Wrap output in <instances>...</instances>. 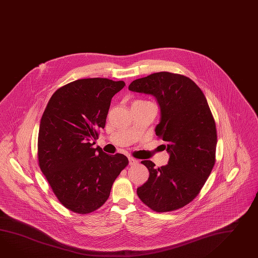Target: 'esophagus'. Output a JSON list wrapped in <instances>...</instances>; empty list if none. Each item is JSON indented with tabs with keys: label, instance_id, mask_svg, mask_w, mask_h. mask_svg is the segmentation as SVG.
I'll list each match as a JSON object with an SVG mask.
<instances>
[{
	"label": "esophagus",
	"instance_id": "obj_1",
	"mask_svg": "<svg viewBox=\"0 0 258 258\" xmlns=\"http://www.w3.org/2000/svg\"><path fill=\"white\" fill-rule=\"evenodd\" d=\"M128 162H130V165H135V164L138 163V160L133 157H128Z\"/></svg>",
	"mask_w": 258,
	"mask_h": 258
}]
</instances>
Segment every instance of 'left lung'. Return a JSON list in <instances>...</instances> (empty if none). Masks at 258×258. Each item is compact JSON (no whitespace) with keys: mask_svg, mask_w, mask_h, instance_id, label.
<instances>
[{"mask_svg":"<svg viewBox=\"0 0 258 258\" xmlns=\"http://www.w3.org/2000/svg\"><path fill=\"white\" fill-rule=\"evenodd\" d=\"M128 89L156 98L160 120L155 132L170 155L157 169L150 160L142 161L150 175L137 188L138 197L158 213L183 207L200 193L215 161L217 134L207 100L190 78L168 72L136 79Z\"/></svg>","mask_w":258,"mask_h":258,"instance_id":"left-lung-1","label":"left lung"}]
</instances>
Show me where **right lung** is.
<instances>
[{"instance_id": "1", "label": "right lung", "mask_w": 258, "mask_h": 258, "mask_svg": "<svg viewBox=\"0 0 258 258\" xmlns=\"http://www.w3.org/2000/svg\"><path fill=\"white\" fill-rule=\"evenodd\" d=\"M126 85L107 78L79 79L52 95L41 118L38 160L57 200L76 214L94 212L108 200L128 163L122 154L93 148L114 95Z\"/></svg>"}]
</instances>
